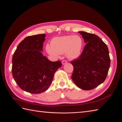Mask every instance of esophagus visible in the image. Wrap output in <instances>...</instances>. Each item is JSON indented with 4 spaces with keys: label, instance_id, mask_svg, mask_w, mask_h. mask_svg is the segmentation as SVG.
<instances>
[{
    "label": "esophagus",
    "instance_id": "esophagus-1",
    "mask_svg": "<svg viewBox=\"0 0 122 122\" xmlns=\"http://www.w3.org/2000/svg\"><path fill=\"white\" fill-rule=\"evenodd\" d=\"M66 63H67V61L66 60H63L62 61V64H65Z\"/></svg>",
    "mask_w": 122,
    "mask_h": 122
}]
</instances>
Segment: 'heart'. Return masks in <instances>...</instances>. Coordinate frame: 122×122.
<instances>
[{
	"label": "heart",
	"mask_w": 122,
	"mask_h": 122,
	"mask_svg": "<svg viewBox=\"0 0 122 122\" xmlns=\"http://www.w3.org/2000/svg\"><path fill=\"white\" fill-rule=\"evenodd\" d=\"M83 46V40L79 36H64L54 38L51 45L46 46V50L51 56H59L66 53L70 60L77 59L81 56Z\"/></svg>",
	"instance_id": "heart-1"
}]
</instances>
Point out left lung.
Instances as JSON below:
<instances>
[{"instance_id": "left-lung-1", "label": "left lung", "mask_w": 122, "mask_h": 122, "mask_svg": "<svg viewBox=\"0 0 122 122\" xmlns=\"http://www.w3.org/2000/svg\"><path fill=\"white\" fill-rule=\"evenodd\" d=\"M86 44L78 58L71 62L73 66L71 78L83 90L94 89L105 81L110 66L107 45L97 36L79 31Z\"/></svg>"}]
</instances>
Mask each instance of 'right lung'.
Masks as SVG:
<instances>
[{
	"label": "right lung",
	"mask_w": 122,
	"mask_h": 122,
	"mask_svg": "<svg viewBox=\"0 0 122 122\" xmlns=\"http://www.w3.org/2000/svg\"><path fill=\"white\" fill-rule=\"evenodd\" d=\"M45 37L46 35L40 34L25 38L12 56L15 81L20 89L32 94L48 90L54 73L62 66L61 61L52 62L41 53Z\"/></svg>",
	"instance_id": "add662e5"
}]
</instances>
